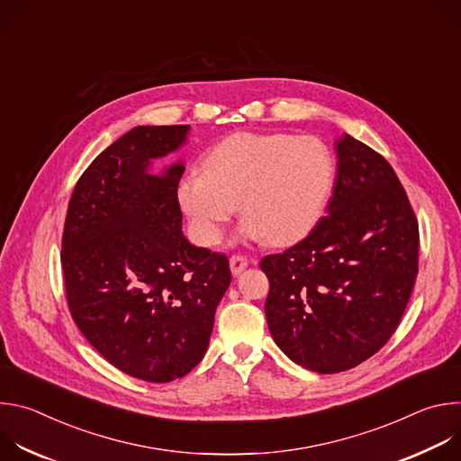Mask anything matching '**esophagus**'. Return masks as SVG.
<instances>
[{"label":"esophagus","mask_w":461,"mask_h":461,"mask_svg":"<svg viewBox=\"0 0 461 461\" xmlns=\"http://www.w3.org/2000/svg\"><path fill=\"white\" fill-rule=\"evenodd\" d=\"M230 268H231V274H233V276L242 274V272L248 268V257H244V255H233V257L230 258Z\"/></svg>","instance_id":"esophagus-1"}]
</instances>
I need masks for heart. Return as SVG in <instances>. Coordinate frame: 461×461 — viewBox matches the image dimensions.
Listing matches in <instances>:
<instances>
[{
	"instance_id": "1",
	"label": "heart",
	"mask_w": 461,
	"mask_h": 461,
	"mask_svg": "<svg viewBox=\"0 0 461 461\" xmlns=\"http://www.w3.org/2000/svg\"><path fill=\"white\" fill-rule=\"evenodd\" d=\"M334 185V160L313 137L235 133L213 146L204 171L191 169L176 185L193 239L221 242L240 204V237L285 246L303 239L319 221Z\"/></svg>"
}]
</instances>
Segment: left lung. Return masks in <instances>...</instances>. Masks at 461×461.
<instances>
[{
  "instance_id": "8db88e82",
  "label": "left lung",
  "mask_w": 461,
  "mask_h": 461,
  "mask_svg": "<svg viewBox=\"0 0 461 461\" xmlns=\"http://www.w3.org/2000/svg\"><path fill=\"white\" fill-rule=\"evenodd\" d=\"M336 151L328 215L306 239L260 260L274 341L319 374L374 356L396 332L418 276V221L398 175L350 135Z\"/></svg>"
}]
</instances>
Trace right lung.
Masks as SVG:
<instances>
[{
  "label": "right lung",
  "mask_w": 461,
  "mask_h": 461,
  "mask_svg": "<svg viewBox=\"0 0 461 461\" xmlns=\"http://www.w3.org/2000/svg\"><path fill=\"white\" fill-rule=\"evenodd\" d=\"M189 125L133 127L84 171L61 239L71 315L118 370L151 383L184 377L204 357L231 283L228 257L182 233L184 164L153 175Z\"/></svg>",
  "instance_id": "right-lung-1"
}]
</instances>
